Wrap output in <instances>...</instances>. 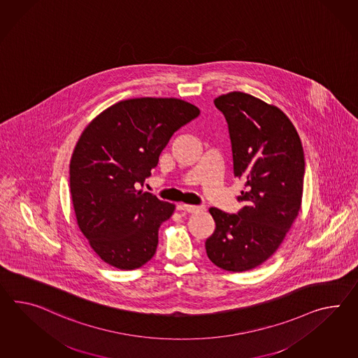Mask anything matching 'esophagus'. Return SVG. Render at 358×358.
<instances>
[{"label": "esophagus", "mask_w": 358, "mask_h": 358, "mask_svg": "<svg viewBox=\"0 0 358 358\" xmlns=\"http://www.w3.org/2000/svg\"><path fill=\"white\" fill-rule=\"evenodd\" d=\"M182 210L189 212V213H195V212L203 210V207H201V206H192V204H182Z\"/></svg>", "instance_id": "esophagus-1"}]
</instances>
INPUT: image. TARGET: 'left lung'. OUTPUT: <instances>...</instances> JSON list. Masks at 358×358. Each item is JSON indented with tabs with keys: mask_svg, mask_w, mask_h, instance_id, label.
Listing matches in <instances>:
<instances>
[{
	"mask_svg": "<svg viewBox=\"0 0 358 358\" xmlns=\"http://www.w3.org/2000/svg\"><path fill=\"white\" fill-rule=\"evenodd\" d=\"M231 140L234 176L245 190L238 215L210 208L216 222L206 241L210 262L224 271H251L279 248L301 210L304 151L294 124L277 106L243 92L215 99Z\"/></svg>",
	"mask_w": 358,
	"mask_h": 358,
	"instance_id": "obj_1",
	"label": "left lung"
}]
</instances>
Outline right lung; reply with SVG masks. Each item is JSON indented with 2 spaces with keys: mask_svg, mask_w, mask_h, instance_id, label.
Returning a JSON list of instances; mask_svg holds the SVG:
<instances>
[{
  "mask_svg": "<svg viewBox=\"0 0 358 358\" xmlns=\"http://www.w3.org/2000/svg\"><path fill=\"white\" fill-rule=\"evenodd\" d=\"M201 110L177 98H133L96 115L70 162V192L81 233L108 265L134 271L157 252L175 204L138 190L177 129Z\"/></svg>",
  "mask_w": 358,
  "mask_h": 358,
  "instance_id": "right-lung-1",
  "label": "right lung"
}]
</instances>
